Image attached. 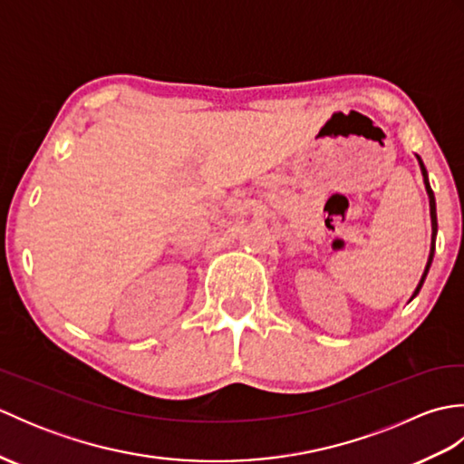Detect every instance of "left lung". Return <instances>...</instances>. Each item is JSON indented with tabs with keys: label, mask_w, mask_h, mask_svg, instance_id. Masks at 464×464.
<instances>
[{
	"label": "left lung",
	"mask_w": 464,
	"mask_h": 464,
	"mask_svg": "<svg viewBox=\"0 0 464 464\" xmlns=\"http://www.w3.org/2000/svg\"><path fill=\"white\" fill-rule=\"evenodd\" d=\"M417 161H419V165H420L422 181H425V189H427V195H429V207H430V227H432V235H430V253H429V261H427L425 273H422V277H420V281H419V285H417V289H415V293H412V297H411L409 301H412V299L417 297L419 291H420V287H422V283H425V279H427V273H429V269H430L432 257H435V241H437V231H439V227H437V203H435V193H432V189H430V183H429V173H427V169H425V163H422V160H420L419 155H417Z\"/></svg>",
	"instance_id": "left-lung-1"
}]
</instances>
